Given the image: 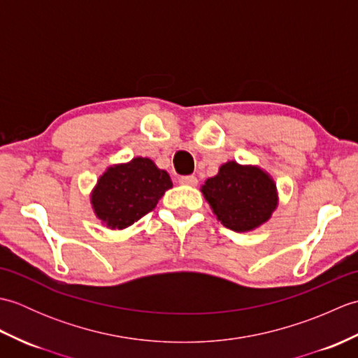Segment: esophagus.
Returning a JSON list of instances; mask_svg holds the SVG:
<instances>
[{
  "instance_id": "1",
  "label": "esophagus",
  "mask_w": 358,
  "mask_h": 358,
  "mask_svg": "<svg viewBox=\"0 0 358 358\" xmlns=\"http://www.w3.org/2000/svg\"><path fill=\"white\" fill-rule=\"evenodd\" d=\"M178 181L181 185H186V186H195L199 183V180H196V177H194V175H183V177L178 178Z\"/></svg>"
}]
</instances>
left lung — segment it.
I'll return each mask as SVG.
<instances>
[{"label":"left lung","mask_w":358,"mask_h":358,"mask_svg":"<svg viewBox=\"0 0 358 358\" xmlns=\"http://www.w3.org/2000/svg\"><path fill=\"white\" fill-rule=\"evenodd\" d=\"M212 210L227 229L246 232L268 222L277 208L275 185L254 166L229 162L201 186Z\"/></svg>","instance_id":"left-lung-1"}]
</instances>
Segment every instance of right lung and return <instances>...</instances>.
<instances>
[{"mask_svg": "<svg viewBox=\"0 0 358 358\" xmlns=\"http://www.w3.org/2000/svg\"><path fill=\"white\" fill-rule=\"evenodd\" d=\"M171 187L169 173L158 169L152 159L138 157L112 166L101 175L94 189L92 206L110 229H124L154 210Z\"/></svg>", "mask_w": 358, "mask_h": 358, "instance_id": "add662e5", "label": "right lung"}]
</instances>
